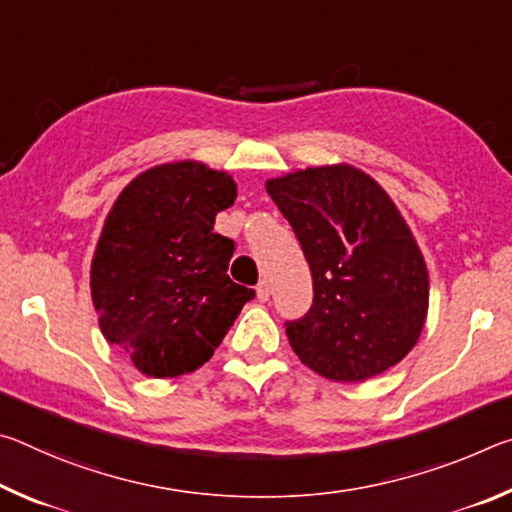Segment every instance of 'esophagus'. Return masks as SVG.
I'll use <instances>...</instances> for the list:
<instances>
[{
	"instance_id": "esophagus-1",
	"label": "esophagus",
	"mask_w": 512,
	"mask_h": 512,
	"mask_svg": "<svg viewBox=\"0 0 512 512\" xmlns=\"http://www.w3.org/2000/svg\"><path fill=\"white\" fill-rule=\"evenodd\" d=\"M255 293H257V300L259 302H266L268 298H271V287H268V282L266 280H262L255 287Z\"/></svg>"
}]
</instances>
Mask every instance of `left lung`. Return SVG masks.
Returning <instances> with one entry per match:
<instances>
[{
    "label": "left lung",
    "mask_w": 512,
    "mask_h": 512,
    "mask_svg": "<svg viewBox=\"0 0 512 512\" xmlns=\"http://www.w3.org/2000/svg\"><path fill=\"white\" fill-rule=\"evenodd\" d=\"M314 280V302L287 323L298 359L334 381H363L418 343L429 273L400 210L377 180L350 164L266 180Z\"/></svg>",
    "instance_id": "left-lung-1"
}]
</instances>
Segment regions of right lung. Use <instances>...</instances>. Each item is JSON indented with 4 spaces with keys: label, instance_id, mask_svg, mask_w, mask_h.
Instances as JSON below:
<instances>
[{
    "label": "right lung",
    "instance_id": "right-lung-1",
    "mask_svg": "<svg viewBox=\"0 0 512 512\" xmlns=\"http://www.w3.org/2000/svg\"><path fill=\"white\" fill-rule=\"evenodd\" d=\"M235 198L230 173L183 160L140 173L108 212L90 268L92 302L101 334L142 375L201 368L255 298L228 277L235 241L214 232Z\"/></svg>",
    "mask_w": 512,
    "mask_h": 512
}]
</instances>
